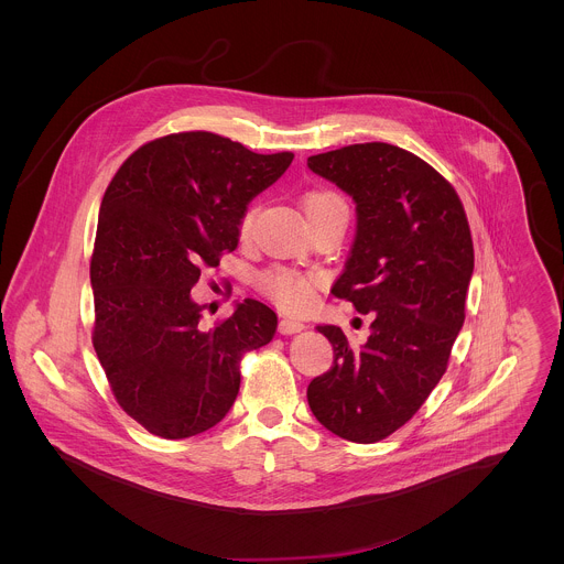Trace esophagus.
<instances>
[{"label": "esophagus", "instance_id": "1", "mask_svg": "<svg viewBox=\"0 0 564 564\" xmlns=\"http://www.w3.org/2000/svg\"><path fill=\"white\" fill-rule=\"evenodd\" d=\"M306 325L302 322H297V319H289V317H284L282 322H280V332L282 334H297V332H302Z\"/></svg>", "mask_w": 564, "mask_h": 564}]
</instances>
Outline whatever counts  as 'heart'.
<instances>
[{"instance_id": "1", "label": "heart", "mask_w": 564, "mask_h": 564, "mask_svg": "<svg viewBox=\"0 0 564 564\" xmlns=\"http://www.w3.org/2000/svg\"><path fill=\"white\" fill-rule=\"evenodd\" d=\"M302 208H304V215H306L308 224H313V221H317L319 217L336 210V208H345V202L332 188L317 186V188H308L302 195ZM253 224H256V208H245L239 221H237L239 241L247 242L253 237ZM256 286L260 289V293H264L282 311L302 313L315 300L317 280L311 273H302V271H293V269H284V267H273V269H267V271L258 273Z\"/></svg>"}]
</instances>
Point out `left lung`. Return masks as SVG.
Here are the masks:
<instances>
[{
	"label": "left lung",
	"instance_id": "8db88e82",
	"mask_svg": "<svg viewBox=\"0 0 564 564\" xmlns=\"http://www.w3.org/2000/svg\"><path fill=\"white\" fill-rule=\"evenodd\" d=\"M308 166L356 202V241L329 293L371 319L360 347L338 325L317 327L334 365L308 384V403L332 434L378 443L447 371L474 273L469 221L456 188L402 148L358 143Z\"/></svg>",
	"mask_w": 564,
	"mask_h": 564
}]
</instances>
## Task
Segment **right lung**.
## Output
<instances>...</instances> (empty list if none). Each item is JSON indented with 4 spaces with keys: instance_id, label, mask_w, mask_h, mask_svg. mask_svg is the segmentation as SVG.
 <instances>
[{
    "instance_id": "add662e5",
    "label": "right lung",
    "mask_w": 564,
    "mask_h": 564,
    "mask_svg": "<svg viewBox=\"0 0 564 564\" xmlns=\"http://www.w3.org/2000/svg\"><path fill=\"white\" fill-rule=\"evenodd\" d=\"M291 162L197 130L141 145L110 180L90 256L93 347L148 432L188 438L217 425L239 395L242 356L273 338L278 317L256 300L202 325L191 289L237 249L242 210Z\"/></svg>"
}]
</instances>
